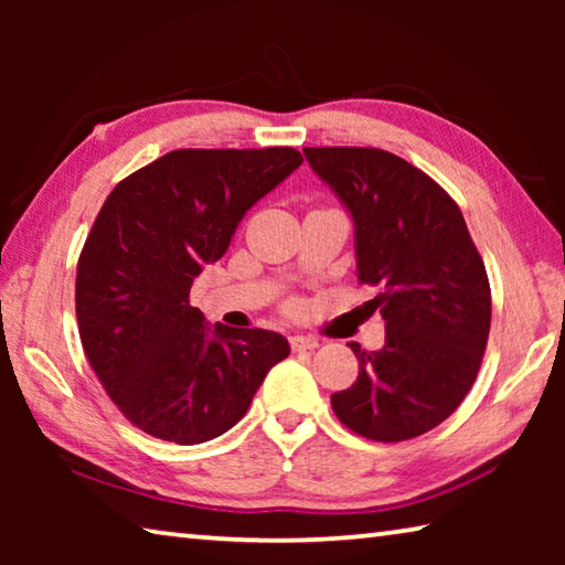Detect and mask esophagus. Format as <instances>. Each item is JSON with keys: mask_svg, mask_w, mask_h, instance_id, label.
I'll return each mask as SVG.
<instances>
[{"mask_svg": "<svg viewBox=\"0 0 565 565\" xmlns=\"http://www.w3.org/2000/svg\"><path fill=\"white\" fill-rule=\"evenodd\" d=\"M319 347V341L313 337H291V349L294 351H313Z\"/></svg>", "mask_w": 565, "mask_h": 565, "instance_id": "obj_1", "label": "esophagus"}]
</instances>
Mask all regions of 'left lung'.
<instances>
[{
    "label": "left lung",
    "instance_id": "obj_1",
    "mask_svg": "<svg viewBox=\"0 0 565 565\" xmlns=\"http://www.w3.org/2000/svg\"><path fill=\"white\" fill-rule=\"evenodd\" d=\"M347 209L361 284L386 321L379 351L351 343L353 386L331 396L343 426L374 441H406L454 414L473 386L491 329L486 266L461 209L424 171L361 147L303 149Z\"/></svg>",
    "mask_w": 565,
    "mask_h": 565
}]
</instances>
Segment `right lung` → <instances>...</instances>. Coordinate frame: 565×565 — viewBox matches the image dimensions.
Masks as SVG:
<instances>
[{"label":"right lung","instance_id":"1","mask_svg":"<svg viewBox=\"0 0 565 565\" xmlns=\"http://www.w3.org/2000/svg\"><path fill=\"white\" fill-rule=\"evenodd\" d=\"M301 161L291 147L177 149L104 202L76 266V321L94 374L145 434L212 441L289 356L276 331L212 327L189 291L248 209Z\"/></svg>","mask_w":565,"mask_h":565}]
</instances>
